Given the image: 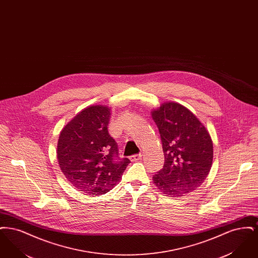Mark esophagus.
Masks as SVG:
<instances>
[{
    "label": "esophagus",
    "mask_w": 258,
    "mask_h": 258,
    "mask_svg": "<svg viewBox=\"0 0 258 258\" xmlns=\"http://www.w3.org/2000/svg\"><path fill=\"white\" fill-rule=\"evenodd\" d=\"M142 158V155L141 154H136V155H133L130 157V159L132 161H136V160H141Z\"/></svg>",
    "instance_id": "esophagus-1"
}]
</instances>
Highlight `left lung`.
<instances>
[{
  "label": "left lung",
  "mask_w": 258,
  "mask_h": 258,
  "mask_svg": "<svg viewBox=\"0 0 258 258\" xmlns=\"http://www.w3.org/2000/svg\"><path fill=\"white\" fill-rule=\"evenodd\" d=\"M164 154L162 169L153 176L165 195L183 197L205 181L213 162V142L197 116L177 102H166L152 112Z\"/></svg>",
  "instance_id": "obj_1"
}]
</instances>
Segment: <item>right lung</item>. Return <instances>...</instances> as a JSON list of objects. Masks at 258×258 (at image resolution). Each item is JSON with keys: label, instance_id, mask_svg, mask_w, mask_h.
Returning <instances> with one entry per match:
<instances>
[{"label": "right lung", "instance_id": "1", "mask_svg": "<svg viewBox=\"0 0 258 258\" xmlns=\"http://www.w3.org/2000/svg\"><path fill=\"white\" fill-rule=\"evenodd\" d=\"M110 109L89 106L61 131L57 157L69 182L89 195L100 196L117 184L131 162L119 157L118 144L108 133Z\"/></svg>", "mask_w": 258, "mask_h": 258}]
</instances>
